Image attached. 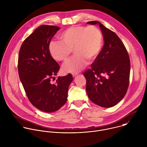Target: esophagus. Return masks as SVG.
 Listing matches in <instances>:
<instances>
[{
	"label": "esophagus",
	"instance_id": "34e87169",
	"mask_svg": "<svg viewBox=\"0 0 147 147\" xmlns=\"http://www.w3.org/2000/svg\"><path fill=\"white\" fill-rule=\"evenodd\" d=\"M77 74H78V73H72V76H77Z\"/></svg>",
	"mask_w": 147,
	"mask_h": 147
}]
</instances>
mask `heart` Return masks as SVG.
I'll return each instance as SVG.
<instances>
[{"label": "heart", "mask_w": 147, "mask_h": 147, "mask_svg": "<svg viewBox=\"0 0 147 147\" xmlns=\"http://www.w3.org/2000/svg\"><path fill=\"white\" fill-rule=\"evenodd\" d=\"M59 37L61 41H50L49 51L55 60L65 62L73 50L75 55L63 66V70L67 73L78 72L87 65L88 60H94L101 51L103 42L100 30L94 25L72 26Z\"/></svg>", "instance_id": "1"}]
</instances>
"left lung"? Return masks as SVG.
I'll use <instances>...</instances> for the list:
<instances>
[{
	"instance_id": "8db88e82",
	"label": "left lung",
	"mask_w": 147,
	"mask_h": 147,
	"mask_svg": "<svg viewBox=\"0 0 147 147\" xmlns=\"http://www.w3.org/2000/svg\"><path fill=\"white\" fill-rule=\"evenodd\" d=\"M88 24H98L105 44L91 69L85 71L86 90L89 99L102 107L115 106L124 97L129 84L130 63L126 49L112 30L99 21Z\"/></svg>"
}]
</instances>
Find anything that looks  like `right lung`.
Returning a JSON list of instances; mask_svg holds the SVG:
<instances>
[{
  "label": "right lung",
  "mask_w": 147,
  "mask_h": 147,
  "mask_svg": "<svg viewBox=\"0 0 147 147\" xmlns=\"http://www.w3.org/2000/svg\"><path fill=\"white\" fill-rule=\"evenodd\" d=\"M60 28L41 25L23 42L18 55V69L29 100L38 110L53 113L66 102L71 74L55 78L60 67L49 51V44Z\"/></svg>",
  "instance_id": "right-lung-1"
}]
</instances>
